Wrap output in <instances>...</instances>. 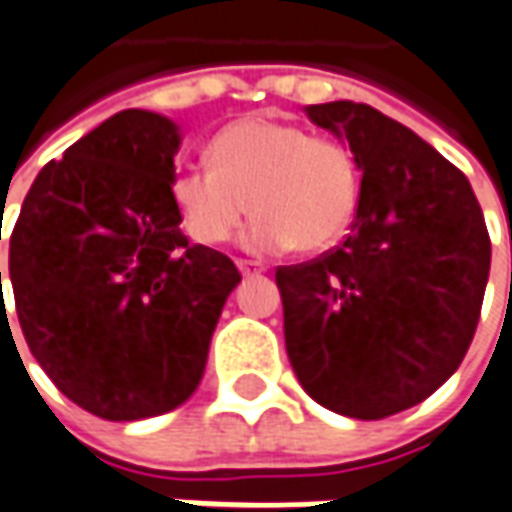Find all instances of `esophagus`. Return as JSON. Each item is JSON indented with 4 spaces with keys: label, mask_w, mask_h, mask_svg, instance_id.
Here are the masks:
<instances>
[{
    "label": "esophagus",
    "mask_w": 512,
    "mask_h": 512,
    "mask_svg": "<svg viewBox=\"0 0 512 512\" xmlns=\"http://www.w3.org/2000/svg\"><path fill=\"white\" fill-rule=\"evenodd\" d=\"M238 269H241L243 277H252V274H263L266 266H263V263H255V260H238Z\"/></svg>",
    "instance_id": "1"
}]
</instances>
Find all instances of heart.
Masks as SVG:
<instances>
[{
    "label": "heart",
    "instance_id": "heart-1",
    "mask_svg": "<svg viewBox=\"0 0 512 512\" xmlns=\"http://www.w3.org/2000/svg\"><path fill=\"white\" fill-rule=\"evenodd\" d=\"M212 165H184L170 196L190 238L227 243L246 212L260 210L243 243L255 252L328 249L353 224L361 168L339 137L269 117L221 128L210 142Z\"/></svg>",
    "mask_w": 512,
    "mask_h": 512
}]
</instances>
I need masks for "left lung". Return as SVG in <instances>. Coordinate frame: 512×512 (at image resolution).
<instances>
[{"mask_svg":"<svg viewBox=\"0 0 512 512\" xmlns=\"http://www.w3.org/2000/svg\"><path fill=\"white\" fill-rule=\"evenodd\" d=\"M361 168L350 235L277 266L285 350L330 412L381 420L426 401L471 347L490 238L471 182L406 125L367 103L308 106Z\"/></svg>","mask_w":512,"mask_h":512,"instance_id":"obj_1","label":"left lung"}]
</instances>
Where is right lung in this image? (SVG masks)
<instances>
[{"instance_id":"right-lung-1","label":"right lung","mask_w":512,"mask_h":512,"mask_svg":"<svg viewBox=\"0 0 512 512\" xmlns=\"http://www.w3.org/2000/svg\"><path fill=\"white\" fill-rule=\"evenodd\" d=\"M179 145V125L162 114H114L41 168L10 232L24 342L69 401L103 420L187 401L241 283L227 255L179 229Z\"/></svg>"}]
</instances>
